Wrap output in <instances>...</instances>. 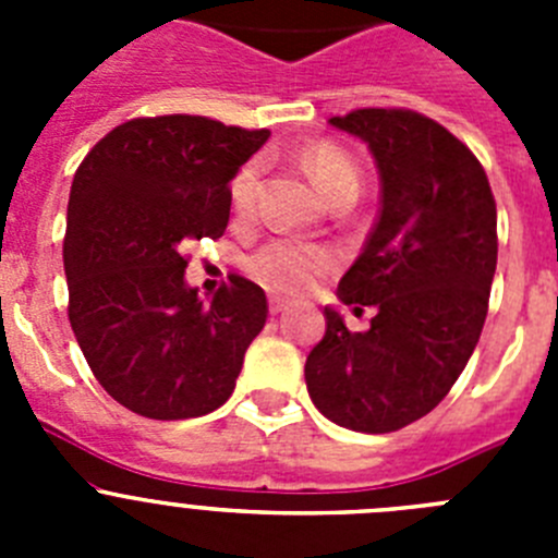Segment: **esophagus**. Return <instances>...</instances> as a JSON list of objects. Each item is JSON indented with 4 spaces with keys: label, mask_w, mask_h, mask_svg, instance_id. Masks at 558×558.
Masks as SVG:
<instances>
[{
    "label": "esophagus",
    "mask_w": 558,
    "mask_h": 558,
    "mask_svg": "<svg viewBox=\"0 0 558 558\" xmlns=\"http://www.w3.org/2000/svg\"><path fill=\"white\" fill-rule=\"evenodd\" d=\"M268 304H270V315H279V313H284V310H288V304H284L279 295H270Z\"/></svg>",
    "instance_id": "1"
}]
</instances>
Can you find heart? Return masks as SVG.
Listing matches in <instances>:
<instances>
[{"label":"heart","mask_w":558,"mask_h":558,"mask_svg":"<svg viewBox=\"0 0 558 558\" xmlns=\"http://www.w3.org/2000/svg\"><path fill=\"white\" fill-rule=\"evenodd\" d=\"M302 165L313 184L318 186L329 204L338 201H354L360 192V172L347 150L329 142L310 145L302 153ZM256 186H259V165L248 161L234 172L229 184V204L236 218H245L254 209ZM335 254L324 245L302 243L290 236H276L248 256V274L263 288L279 295H302L322 282L324 276L332 274Z\"/></svg>","instance_id":"1"}]
</instances>
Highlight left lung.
Masks as SVG:
<instances>
[{"label":"left lung","mask_w":558,"mask_h":558,"mask_svg":"<svg viewBox=\"0 0 558 558\" xmlns=\"http://www.w3.org/2000/svg\"><path fill=\"white\" fill-rule=\"evenodd\" d=\"M329 125L377 161L379 218L338 284L354 313H377L366 332H349L324 307L304 379L329 422L391 433L427 416L475 352L497 268L495 195L475 153L425 113L357 108Z\"/></svg>","instance_id":"8db88e82"}]
</instances>
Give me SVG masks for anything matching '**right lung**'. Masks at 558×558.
Instances as JSON below:
<instances>
[{
    "label": "right lung",
    "instance_id": "obj_1",
    "mask_svg": "<svg viewBox=\"0 0 558 558\" xmlns=\"http://www.w3.org/2000/svg\"><path fill=\"white\" fill-rule=\"evenodd\" d=\"M209 117H140L106 133L69 192V324L97 383L147 418H195L234 391L268 299L231 274L201 302L184 248L229 226V181L268 142Z\"/></svg>",
    "mask_w": 558,
    "mask_h": 558
}]
</instances>
